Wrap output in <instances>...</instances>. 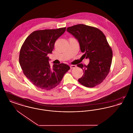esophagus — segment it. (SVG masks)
<instances>
[{"label": "esophagus", "instance_id": "1", "mask_svg": "<svg viewBox=\"0 0 133 133\" xmlns=\"http://www.w3.org/2000/svg\"><path fill=\"white\" fill-rule=\"evenodd\" d=\"M76 67V65H72L70 66V68L71 69H73V68H75Z\"/></svg>", "mask_w": 133, "mask_h": 133}]
</instances>
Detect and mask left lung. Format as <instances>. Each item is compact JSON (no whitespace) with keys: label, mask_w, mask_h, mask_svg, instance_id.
<instances>
[{"label":"left lung","mask_w":133,"mask_h":133,"mask_svg":"<svg viewBox=\"0 0 133 133\" xmlns=\"http://www.w3.org/2000/svg\"><path fill=\"white\" fill-rule=\"evenodd\" d=\"M67 31L78 40L83 56L90 60L87 66L77 65L84 72L78 82L90 88L99 85L110 72L113 57L105 35L100 29L82 24L69 27Z\"/></svg>","instance_id":"8db88e82"}]
</instances>
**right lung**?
Masks as SVG:
<instances>
[{"label":"right lung","instance_id":"1","mask_svg":"<svg viewBox=\"0 0 133 133\" xmlns=\"http://www.w3.org/2000/svg\"><path fill=\"white\" fill-rule=\"evenodd\" d=\"M66 28L33 32L21 46L19 57L21 68L26 77L39 88L50 90L56 87L70 69L64 63L54 64L51 68L47 56L52 53L55 41Z\"/></svg>","mask_w":133,"mask_h":133}]
</instances>
